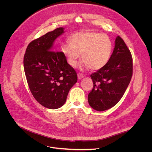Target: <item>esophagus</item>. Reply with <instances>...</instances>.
I'll return each instance as SVG.
<instances>
[{"label": "esophagus", "instance_id": "1", "mask_svg": "<svg viewBox=\"0 0 152 152\" xmlns=\"http://www.w3.org/2000/svg\"><path fill=\"white\" fill-rule=\"evenodd\" d=\"M83 77H84V75H83V74H81V73H79L77 74V77H78L79 79H82Z\"/></svg>", "mask_w": 152, "mask_h": 152}]
</instances>
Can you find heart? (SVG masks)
I'll list each match as a JSON object with an SVG mask.
<instances>
[{"instance_id": "obj_1", "label": "heart", "mask_w": 152, "mask_h": 152, "mask_svg": "<svg viewBox=\"0 0 152 152\" xmlns=\"http://www.w3.org/2000/svg\"><path fill=\"white\" fill-rule=\"evenodd\" d=\"M70 42L62 45L61 50L67 63L75 67L80 54L81 66L98 70L108 62L112 53L113 44L106 34L95 32H78L70 38Z\"/></svg>"}]
</instances>
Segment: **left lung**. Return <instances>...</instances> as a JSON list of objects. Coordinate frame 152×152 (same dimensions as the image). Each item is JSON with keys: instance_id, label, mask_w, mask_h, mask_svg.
<instances>
[{"instance_id": "obj_1", "label": "left lung", "mask_w": 152, "mask_h": 152, "mask_svg": "<svg viewBox=\"0 0 152 152\" xmlns=\"http://www.w3.org/2000/svg\"><path fill=\"white\" fill-rule=\"evenodd\" d=\"M133 58L123 39L118 36L107 63L92 73L94 86L88 96L90 106L98 111L115 106L124 95L133 76Z\"/></svg>"}]
</instances>
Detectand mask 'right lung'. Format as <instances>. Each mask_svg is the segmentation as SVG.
Wrapping results in <instances>:
<instances>
[{"mask_svg":"<svg viewBox=\"0 0 152 152\" xmlns=\"http://www.w3.org/2000/svg\"><path fill=\"white\" fill-rule=\"evenodd\" d=\"M58 28L32 41L23 57L24 71L31 94L49 109L63 106L71 88L77 82L75 69L62 51H55L54 41L64 31Z\"/></svg>","mask_w":152,"mask_h":152,"instance_id":"add662e5","label":"right lung"}]
</instances>
